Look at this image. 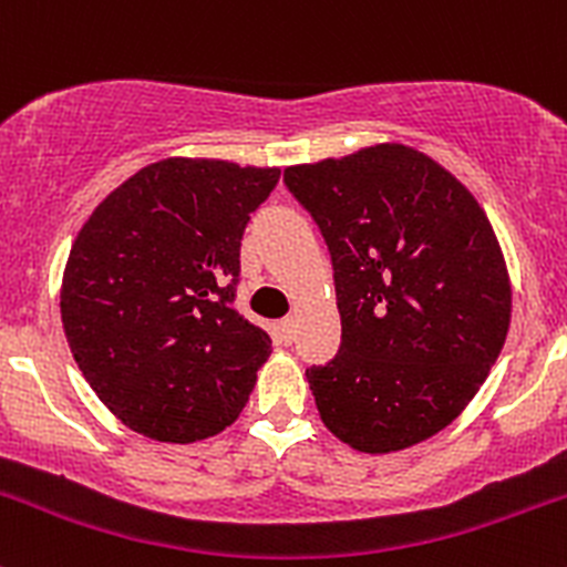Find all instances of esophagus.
<instances>
[{
  "label": "esophagus",
  "instance_id": "obj_1",
  "mask_svg": "<svg viewBox=\"0 0 567 567\" xmlns=\"http://www.w3.org/2000/svg\"><path fill=\"white\" fill-rule=\"evenodd\" d=\"M279 331H282L285 342H293V337H296V318H282V320H279Z\"/></svg>",
  "mask_w": 567,
  "mask_h": 567
}]
</instances>
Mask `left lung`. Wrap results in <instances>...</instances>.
I'll list each match as a JSON object with an SVG mask.
<instances>
[{"label": "left lung", "mask_w": 567, "mask_h": 567, "mask_svg": "<svg viewBox=\"0 0 567 567\" xmlns=\"http://www.w3.org/2000/svg\"><path fill=\"white\" fill-rule=\"evenodd\" d=\"M334 266L340 351L307 370L323 425L357 453L436 436L477 394L511 329L513 288L474 194L398 142L285 169Z\"/></svg>", "instance_id": "8db88e82"}]
</instances>
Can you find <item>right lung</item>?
Returning a JSON list of instances; mask_svg holds the SVG:
<instances>
[{
	"mask_svg": "<svg viewBox=\"0 0 567 567\" xmlns=\"http://www.w3.org/2000/svg\"><path fill=\"white\" fill-rule=\"evenodd\" d=\"M279 167L164 158L106 194L62 271L68 346L101 403L167 444L238 420L271 337L233 307L249 214Z\"/></svg>",
	"mask_w": 567,
	"mask_h": 567,
	"instance_id": "add662e5",
	"label": "right lung"
}]
</instances>
